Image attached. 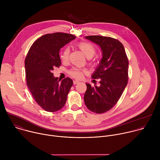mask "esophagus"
I'll use <instances>...</instances> for the list:
<instances>
[{
  "label": "esophagus",
  "instance_id": "obj_1",
  "mask_svg": "<svg viewBox=\"0 0 160 160\" xmlns=\"http://www.w3.org/2000/svg\"><path fill=\"white\" fill-rule=\"evenodd\" d=\"M79 83V82L78 81V80H74L73 81V83L75 84V85H76V84H77V83Z\"/></svg>",
  "mask_w": 160,
  "mask_h": 160
}]
</instances>
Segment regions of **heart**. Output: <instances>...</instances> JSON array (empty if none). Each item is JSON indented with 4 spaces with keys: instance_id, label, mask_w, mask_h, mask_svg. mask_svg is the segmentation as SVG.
Returning <instances> with one entry per match:
<instances>
[{
    "instance_id": "obj_1",
    "label": "heart",
    "mask_w": 160,
    "mask_h": 160,
    "mask_svg": "<svg viewBox=\"0 0 160 160\" xmlns=\"http://www.w3.org/2000/svg\"><path fill=\"white\" fill-rule=\"evenodd\" d=\"M77 47L83 52L87 58H92L96 52V49L94 45L90 42H80L77 43ZM70 49L68 48H66L61 55V58L63 61H66L69 58ZM85 70L79 69V68H73L69 71V74L75 78L81 79L83 77L85 73Z\"/></svg>"
}]
</instances>
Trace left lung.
Segmentation results:
<instances>
[{
  "instance_id": "1",
  "label": "left lung",
  "mask_w": 160,
  "mask_h": 160,
  "mask_svg": "<svg viewBox=\"0 0 160 160\" xmlns=\"http://www.w3.org/2000/svg\"><path fill=\"white\" fill-rule=\"evenodd\" d=\"M85 37L99 45L102 58L92 75L94 79H100V86L87 83L84 102L91 111L103 113L117 103L123 92L128 83V61L119 40L99 35Z\"/></svg>"
}]
</instances>
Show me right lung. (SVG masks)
I'll return each mask as SVG.
<instances>
[{"instance_id": "obj_1", "label": "right lung", "mask_w": 160, "mask_h": 160, "mask_svg": "<svg viewBox=\"0 0 160 160\" xmlns=\"http://www.w3.org/2000/svg\"><path fill=\"white\" fill-rule=\"evenodd\" d=\"M75 38L61 32L45 34L32 44L25 58L27 86L36 102L45 111L55 112L66 104L73 80L66 77L59 82L52 72L61 64V48Z\"/></svg>"}]
</instances>
